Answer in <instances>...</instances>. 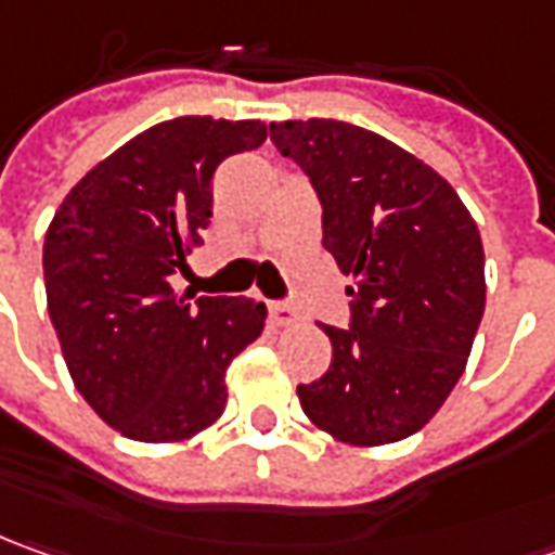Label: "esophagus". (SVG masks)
Masks as SVG:
<instances>
[{
  "mask_svg": "<svg viewBox=\"0 0 555 555\" xmlns=\"http://www.w3.org/2000/svg\"><path fill=\"white\" fill-rule=\"evenodd\" d=\"M270 319L279 328H288V325L297 322V310L292 304H285V300H276V304H270Z\"/></svg>",
  "mask_w": 555,
  "mask_h": 555,
  "instance_id": "1",
  "label": "esophagus"
}]
</instances>
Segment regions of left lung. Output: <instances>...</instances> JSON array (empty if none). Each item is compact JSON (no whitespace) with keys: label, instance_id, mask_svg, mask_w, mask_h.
<instances>
[{"label":"left lung","instance_id":"left-lung-1","mask_svg":"<svg viewBox=\"0 0 555 555\" xmlns=\"http://www.w3.org/2000/svg\"><path fill=\"white\" fill-rule=\"evenodd\" d=\"M322 202V245L350 300V328L322 325L332 365L297 399L350 446L417 433L467 369L486 313V251L467 205L439 171L359 125H270Z\"/></svg>","mask_w":555,"mask_h":555}]
</instances>
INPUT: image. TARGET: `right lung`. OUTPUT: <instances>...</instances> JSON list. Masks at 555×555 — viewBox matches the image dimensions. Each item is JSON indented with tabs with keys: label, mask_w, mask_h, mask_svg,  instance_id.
<instances>
[{
	"label": "right lung",
	"mask_w": 555,
	"mask_h": 555,
	"mask_svg": "<svg viewBox=\"0 0 555 555\" xmlns=\"http://www.w3.org/2000/svg\"><path fill=\"white\" fill-rule=\"evenodd\" d=\"M267 141L260 119L178 116L98 163L49 223V315L76 390L113 430L181 442L227 409V369L263 332L248 297L175 292L211 220V178Z\"/></svg>",
	"instance_id": "right-lung-1"
}]
</instances>
